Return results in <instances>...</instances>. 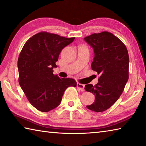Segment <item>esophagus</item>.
<instances>
[{
	"label": "esophagus",
	"instance_id": "obj_1",
	"mask_svg": "<svg viewBox=\"0 0 146 146\" xmlns=\"http://www.w3.org/2000/svg\"><path fill=\"white\" fill-rule=\"evenodd\" d=\"M76 86H77V88H78L79 90H80L81 91H84V87L85 86L84 84H80V83H77V84H76Z\"/></svg>",
	"mask_w": 146,
	"mask_h": 146
}]
</instances>
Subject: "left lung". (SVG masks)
<instances>
[{
  "instance_id": "8db88e82",
  "label": "left lung",
  "mask_w": 146,
  "mask_h": 146,
  "mask_svg": "<svg viewBox=\"0 0 146 146\" xmlns=\"http://www.w3.org/2000/svg\"><path fill=\"white\" fill-rule=\"evenodd\" d=\"M84 40L94 49L91 68L100 75L97 84L85 86V90L95 96V102L86 107L102 112L117 102L124 90L129 78V55L125 44L110 32L93 33Z\"/></svg>"
}]
</instances>
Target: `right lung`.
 Here are the masks:
<instances>
[{"mask_svg": "<svg viewBox=\"0 0 146 146\" xmlns=\"http://www.w3.org/2000/svg\"><path fill=\"white\" fill-rule=\"evenodd\" d=\"M41 31L27 40L18 58L19 82L31 104L48 112L60 104L64 91L76 87L73 78H59L53 73L62 49L74 40Z\"/></svg>", "mask_w": 146, "mask_h": 146, "instance_id": "add662e5", "label": "right lung"}]
</instances>
